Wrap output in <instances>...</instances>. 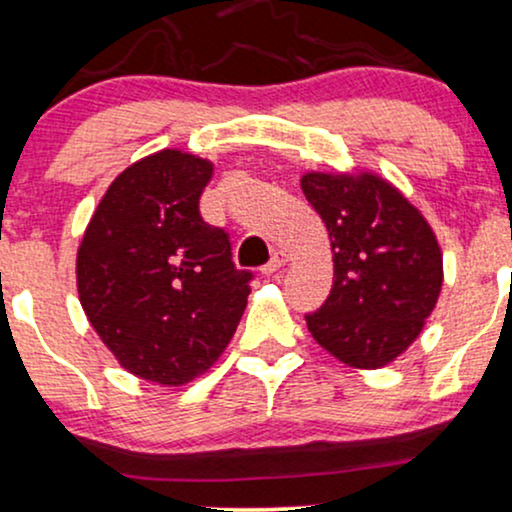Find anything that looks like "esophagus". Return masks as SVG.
<instances>
[{
	"mask_svg": "<svg viewBox=\"0 0 512 512\" xmlns=\"http://www.w3.org/2000/svg\"><path fill=\"white\" fill-rule=\"evenodd\" d=\"M285 263H287V254H282V251H275L273 258H270L266 266L261 268V273L266 275V277L273 275V273H277V270H280L282 266H285Z\"/></svg>",
	"mask_w": 512,
	"mask_h": 512,
	"instance_id": "1",
	"label": "esophagus"
}]
</instances>
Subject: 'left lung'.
I'll list each match as a JSON object with an SVG mask.
<instances>
[{"instance_id": "1", "label": "left lung", "mask_w": 512, "mask_h": 512, "mask_svg": "<svg viewBox=\"0 0 512 512\" xmlns=\"http://www.w3.org/2000/svg\"><path fill=\"white\" fill-rule=\"evenodd\" d=\"M308 204L327 227L334 280L306 315L313 339L351 368H382L418 339L437 306L444 263L430 223L372 173H306Z\"/></svg>"}]
</instances>
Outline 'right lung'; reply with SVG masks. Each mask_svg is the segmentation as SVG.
Wrapping results in <instances>:
<instances>
[{
	"label": "right lung",
	"mask_w": 512,
	"mask_h": 512,
	"mask_svg": "<svg viewBox=\"0 0 512 512\" xmlns=\"http://www.w3.org/2000/svg\"><path fill=\"white\" fill-rule=\"evenodd\" d=\"M213 163L163 149L125 168L78 249L82 311L118 363L178 387L204 375L230 344L251 275L232 263L230 235L199 199Z\"/></svg>",
	"instance_id": "obj_1"
}]
</instances>
